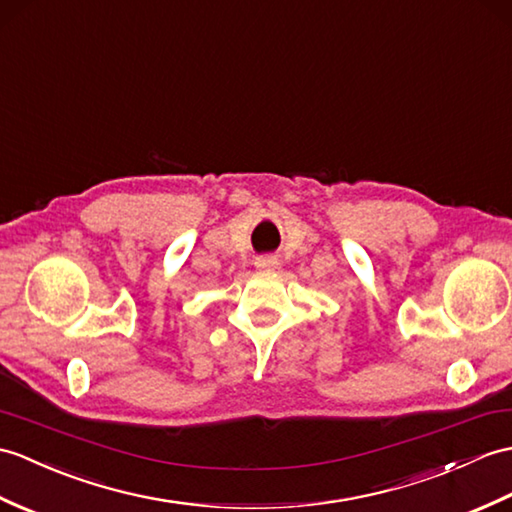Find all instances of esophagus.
I'll use <instances>...</instances> for the list:
<instances>
[{"label":"esophagus","instance_id":"1","mask_svg":"<svg viewBox=\"0 0 512 512\" xmlns=\"http://www.w3.org/2000/svg\"><path fill=\"white\" fill-rule=\"evenodd\" d=\"M255 266L259 268V270H275L277 268V259L275 257H259L257 261H255Z\"/></svg>","mask_w":512,"mask_h":512}]
</instances>
